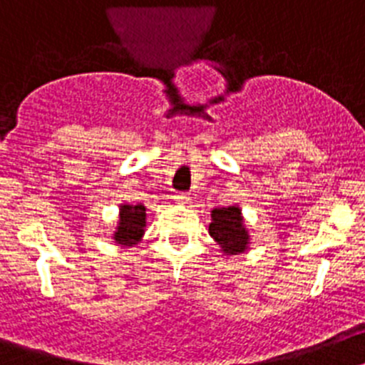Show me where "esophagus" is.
<instances>
[{
	"label": "esophagus",
	"mask_w": 365,
	"mask_h": 365,
	"mask_svg": "<svg viewBox=\"0 0 365 365\" xmlns=\"http://www.w3.org/2000/svg\"><path fill=\"white\" fill-rule=\"evenodd\" d=\"M189 196L183 195V192H180V195H175V202L178 203V205H187L189 203Z\"/></svg>",
	"instance_id": "34e87169"
}]
</instances>
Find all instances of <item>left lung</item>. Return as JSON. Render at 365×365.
I'll use <instances>...</instances> for the list:
<instances>
[{
	"instance_id": "1",
	"label": "left lung",
	"mask_w": 365,
	"mask_h": 365,
	"mask_svg": "<svg viewBox=\"0 0 365 365\" xmlns=\"http://www.w3.org/2000/svg\"><path fill=\"white\" fill-rule=\"evenodd\" d=\"M209 235L220 245L223 256L244 255L251 245V235L247 231L240 205L212 209Z\"/></svg>"
}]
</instances>
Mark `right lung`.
Listing matches in <instances>:
<instances>
[{
  "mask_svg": "<svg viewBox=\"0 0 365 365\" xmlns=\"http://www.w3.org/2000/svg\"><path fill=\"white\" fill-rule=\"evenodd\" d=\"M147 225V209L143 203H121L113 242L120 247H136L143 240Z\"/></svg>",
  "mask_w": 365,
  "mask_h": 365,
  "instance_id": "1",
  "label": "right lung"
}]
</instances>
